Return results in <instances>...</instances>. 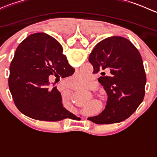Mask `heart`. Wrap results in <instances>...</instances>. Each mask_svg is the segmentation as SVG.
<instances>
[{"label": "heart", "instance_id": "obj_1", "mask_svg": "<svg viewBox=\"0 0 157 157\" xmlns=\"http://www.w3.org/2000/svg\"><path fill=\"white\" fill-rule=\"evenodd\" d=\"M90 79L89 75L85 74H77L71 80V84L77 87H83L86 86L90 83Z\"/></svg>", "mask_w": 157, "mask_h": 157}]
</instances>
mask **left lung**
Returning a JSON list of instances; mask_svg holds the SVG:
<instances>
[{
  "mask_svg": "<svg viewBox=\"0 0 157 157\" xmlns=\"http://www.w3.org/2000/svg\"><path fill=\"white\" fill-rule=\"evenodd\" d=\"M89 61L93 74L102 75L98 80L106 91L108 100L102 113L87 119L99 124L127 119L143 102L145 94L146 74L139 51L125 38L112 36L95 46ZM106 70L110 73L109 76L105 75Z\"/></svg>",
  "mask_w": 157,
  "mask_h": 157,
  "instance_id": "left-lung-1",
  "label": "left lung"
}]
</instances>
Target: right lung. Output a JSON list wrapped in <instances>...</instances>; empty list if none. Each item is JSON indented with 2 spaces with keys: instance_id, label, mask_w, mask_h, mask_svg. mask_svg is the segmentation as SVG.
<instances>
[{
  "instance_id": "obj_1",
  "label": "right lung",
  "mask_w": 157,
  "mask_h": 157,
  "mask_svg": "<svg viewBox=\"0 0 157 157\" xmlns=\"http://www.w3.org/2000/svg\"><path fill=\"white\" fill-rule=\"evenodd\" d=\"M62 52L58 42L43 33L30 35L17 47L10 66L9 89L17 108L26 116L58 121L74 115L63 107L61 93L52 88L48 79L74 74Z\"/></svg>"
}]
</instances>
